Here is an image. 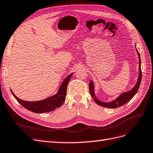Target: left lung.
Returning a JSON list of instances; mask_svg holds the SVG:
<instances>
[{
	"label": "left lung",
	"mask_w": 153,
	"mask_h": 153,
	"mask_svg": "<svg viewBox=\"0 0 153 153\" xmlns=\"http://www.w3.org/2000/svg\"><path fill=\"white\" fill-rule=\"evenodd\" d=\"M137 52L138 55V59H139V68H138V69H139V74H138V80L136 85H135L133 89L130 91H127V92H124V93L121 94V95H119V97L112 101V102H109V103H106V102H103L100 100H99L98 98H96V96L94 94V84H93V82L92 80L90 81L89 83V91H90V94L92 96V98L94 99V100L96 101V103L101 106H104V107L106 108H115L119 107V106H123L124 104H126L128 103L129 101H130L133 97L135 95V94L137 92L138 88L140 87V82L142 80V71H141V61H140V53H138V50H137Z\"/></svg>",
	"instance_id": "8db88e82"
}]
</instances>
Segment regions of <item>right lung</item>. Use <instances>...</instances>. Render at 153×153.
<instances>
[{
	"label": "right lung",
	"instance_id": "right-lung-1",
	"mask_svg": "<svg viewBox=\"0 0 153 153\" xmlns=\"http://www.w3.org/2000/svg\"><path fill=\"white\" fill-rule=\"evenodd\" d=\"M73 75L71 73L62 82L56 94L41 101H27L19 99L11 90L13 96L24 108L34 113H45L53 111L61 106L66 99L67 85Z\"/></svg>",
	"mask_w": 153,
	"mask_h": 153
}]
</instances>
